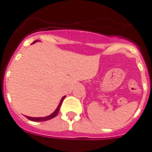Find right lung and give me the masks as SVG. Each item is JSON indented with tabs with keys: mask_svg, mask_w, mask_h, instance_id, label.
I'll return each instance as SVG.
<instances>
[{
	"mask_svg": "<svg viewBox=\"0 0 152 152\" xmlns=\"http://www.w3.org/2000/svg\"><path fill=\"white\" fill-rule=\"evenodd\" d=\"M37 41H38V40H34V41L32 43H36V42H37ZM65 97H66V96H64V97H63L62 98H61V101H60L59 105H58V107H57V109H55V111L53 112V113L51 114V115H49V116L43 117V118H32V117H28V116H26V118H28V120H30V121H36V122H41V121H49V120H50V119H52V118H55V117L57 115H58V112H59L60 108H61V104H62V103H63V100H64V98H65Z\"/></svg>",
	"mask_w": 152,
	"mask_h": 152,
	"instance_id": "obj_1",
	"label": "right lung"
}]
</instances>
